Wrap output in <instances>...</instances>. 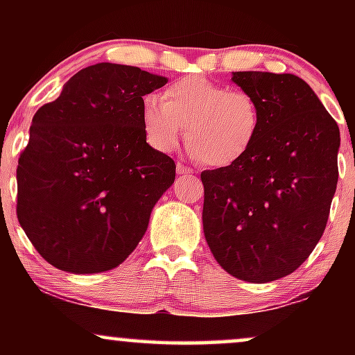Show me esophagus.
<instances>
[{
    "label": "esophagus",
    "instance_id": "esophagus-1",
    "mask_svg": "<svg viewBox=\"0 0 355 355\" xmlns=\"http://www.w3.org/2000/svg\"><path fill=\"white\" fill-rule=\"evenodd\" d=\"M177 173L178 175H191V173H193V170H191L190 166L183 165L182 162H178V164H177Z\"/></svg>",
    "mask_w": 355,
    "mask_h": 355
}]
</instances>
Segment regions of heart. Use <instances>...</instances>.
Here are the masks:
<instances>
[{
  "instance_id": "1",
  "label": "heart",
  "mask_w": 355,
  "mask_h": 355,
  "mask_svg": "<svg viewBox=\"0 0 355 355\" xmlns=\"http://www.w3.org/2000/svg\"><path fill=\"white\" fill-rule=\"evenodd\" d=\"M141 125L157 152H172L185 126L191 157L210 166H229L254 146L262 128V110L247 89L190 75L168 85L162 100L145 96Z\"/></svg>"
}]
</instances>
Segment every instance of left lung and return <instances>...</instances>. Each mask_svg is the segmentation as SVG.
<instances>
[{"label": "left lung", "mask_w": 355, "mask_h": 355, "mask_svg": "<svg viewBox=\"0 0 355 355\" xmlns=\"http://www.w3.org/2000/svg\"><path fill=\"white\" fill-rule=\"evenodd\" d=\"M232 80L259 100L262 128L242 160L200 173L203 234L223 270L272 282L302 266L324 234L340 133L299 76L234 71Z\"/></svg>", "instance_id": "left-lung-1"}]
</instances>
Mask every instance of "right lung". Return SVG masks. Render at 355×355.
Instances as JSON below:
<instances>
[{
    "mask_svg": "<svg viewBox=\"0 0 355 355\" xmlns=\"http://www.w3.org/2000/svg\"><path fill=\"white\" fill-rule=\"evenodd\" d=\"M166 76L98 63L73 75L35 113L19 153L16 215L53 267L112 270L135 250L175 162L146 144L141 101Z\"/></svg>",
    "mask_w": 355,
    "mask_h": 355,
    "instance_id": "add662e5",
    "label": "right lung"
}]
</instances>
